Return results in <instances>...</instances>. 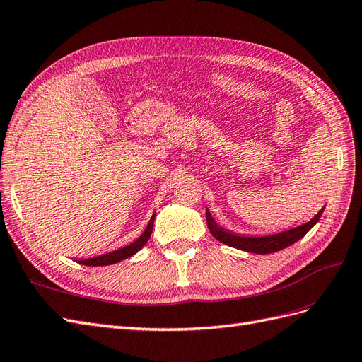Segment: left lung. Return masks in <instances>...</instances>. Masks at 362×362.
Wrapping results in <instances>:
<instances>
[{"instance_id": "obj_1", "label": "left lung", "mask_w": 362, "mask_h": 362, "mask_svg": "<svg viewBox=\"0 0 362 362\" xmlns=\"http://www.w3.org/2000/svg\"><path fill=\"white\" fill-rule=\"evenodd\" d=\"M323 210H325V206L311 218L310 222H306L300 226H296V228L288 229V231H284V233L272 234V235H261V237L238 235V234L228 231V229L218 226L214 222V218L211 217V214L208 210L205 213V217H206L208 229H210V233L213 234V237L216 240H218V242H222L228 246L240 249V250L252 252V254L264 255V254H272V252H278L281 249H286L287 246L300 240L317 222H319L320 216L323 214Z\"/></svg>"}]
</instances>
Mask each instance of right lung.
Listing matches in <instances>:
<instances>
[{
    "instance_id": "1",
    "label": "right lung",
    "mask_w": 362,
    "mask_h": 362,
    "mask_svg": "<svg viewBox=\"0 0 362 362\" xmlns=\"http://www.w3.org/2000/svg\"><path fill=\"white\" fill-rule=\"evenodd\" d=\"M154 217L156 214L151 217V221L145 229V233L141 234L136 242H133L131 245L125 246V247H120L117 250H113V252H108V254H104V255H100V257H95V258H87V259H80L78 262L80 264H84V266H110V264H116V262L122 261L125 258H129L131 255H134L136 252H139L141 247H144L148 240L152 234V226H154Z\"/></svg>"
}]
</instances>
